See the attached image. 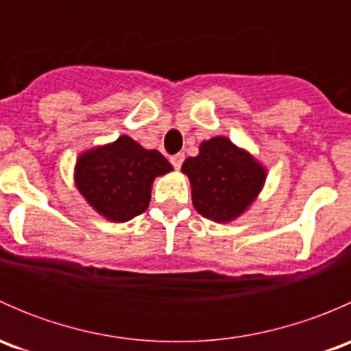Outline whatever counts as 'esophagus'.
Here are the masks:
<instances>
[{
    "instance_id": "esophagus-1",
    "label": "esophagus",
    "mask_w": 351,
    "mask_h": 351,
    "mask_svg": "<svg viewBox=\"0 0 351 351\" xmlns=\"http://www.w3.org/2000/svg\"><path fill=\"white\" fill-rule=\"evenodd\" d=\"M183 159H185V154H183V153H178V154L171 156V158H169V161H171V165L175 166L176 169H180V166H182Z\"/></svg>"
}]
</instances>
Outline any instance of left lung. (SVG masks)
<instances>
[{
    "label": "left lung",
    "mask_w": 351,
    "mask_h": 351,
    "mask_svg": "<svg viewBox=\"0 0 351 351\" xmlns=\"http://www.w3.org/2000/svg\"><path fill=\"white\" fill-rule=\"evenodd\" d=\"M192 189V204L202 217L228 224L253 205L267 182L268 169L226 136L202 141L195 158L182 166Z\"/></svg>",
    "instance_id": "left-lung-1"
}]
</instances>
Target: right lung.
I'll use <instances>...</instances> for the list:
<instances>
[{
  "label": "right lung",
  "instance_id": "obj_1",
  "mask_svg": "<svg viewBox=\"0 0 351 351\" xmlns=\"http://www.w3.org/2000/svg\"><path fill=\"white\" fill-rule=\"evenodd\" d=\"M173 171L159 151L146 149L129 136L83 151L74 165V185L95 212L110 222L143 214L158 176Z\"/></svg>",
  "mask_w": 351,
  "mask_h": 351
}]
</instances>
